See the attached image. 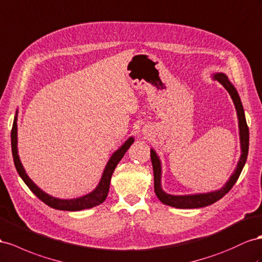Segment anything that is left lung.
I'll return each instance as SVG.
<instances>
[{"label":"left lung","instance_id":"8db88e82","mask_svg":"<svg viewBox=\"0 0 262 262\" xmlns=\"http://www.w3.org/2000/svg\"><path fill=\"white\" fill-rule=\"evenodd\" d=\"M213 79L221 82L224 88L228 91L230 95L232 102L235 104L236 112H237V118H238V128H239V140H240V150H242V154H240V158L238 163L236 165V168L234 172L230 175L229 180L225 183V185L219 189L213 190V192L208 193H196V194H187V195H172L167 194L164 192L163 188H162L161 179H162V163L160 157L155 150L151 148V161H152V166H153V173H154V192L157 194L158 199L165 205L168 206H172L175 208H182V209H187V208H201L208 206V205L214 204L215 202L219 201L227 194L231 187L235 185L237 182L240 173H242L243 168L246 164L247 157H248V148H249V129L248 125H247L246 117H245V111L242 100H240V97L237 93L234 84L230 82L228 77L223 73H216L213 75Z\"/></svg>","mask_w":262,"mask_h":262}]
</instances>
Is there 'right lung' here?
<instances>
[{"mask_svg":"<svg viewBox=\"0 0 262 262\" xmlns=\"http://www.w3.org/2000/svg\"><path fill=\"white\" fill-rule=\"evenodd\" d=\"M134 142V138L130 137L125 142L120 146L118 150H116L110 157L107 165H105L103 173L101 175V179L99 181L96 188L86 195H82L80 197H76V199H69V200H62L57 199L45 193L43 189H40L36 184H35L25 172V168L19 160L18 155V148H17V111L15 116H14L13 126L11 131V145H12V153H13V160L14 164H15L16 171L19 174L20 179L24 181V183L28 186L32 192L36 195L38 199L44 202L49 207L59 209V210H69V211H76L81 209H88L91 207L98 206L101 203H103L107 199L110 187V181L112 173H114L116 166L121 159L123 158L124 153L128 151V148Z\"/></svg>","mask_w":262,"mask_h":262,"instance_id":"add662e5","label":"right lung"}]
</instances>
